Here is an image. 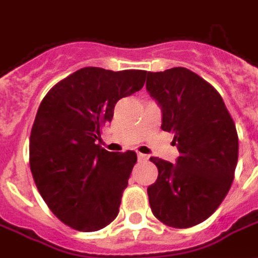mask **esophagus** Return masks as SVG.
Instances as JSON below:
<instances>
[{
    "label": "esophagus",
    "mask_w": 258,
    "mask_h": 258,
    "mask_svg": "<svg viewBox=\"0 0 258 258\" xmlns=\"http://www.w3.org/2000/svg\"><path fill=\"white\" fill-rule=\"evenodd\" d=\"M148 159H149V157L146 156V155H144V153H138V160H140V162H145Z\"/></svg>",
    "instance_id": "34e87169"
}]
</instances>
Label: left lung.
<instances>
[{"mask_svg": "<svg viewBox=\"0 0 258 258\" xmlns=\"http://www.w3.org/2000/svg\"><path fill=\"white\" fill-rule=\"evenodd\" d=\"M146 91L162 110V130L174 134L175 164L151 157L159 175L148 186L152 213L173 228L200 224L227 196L238 163L236 127L221 95L185 68L146 76Z\"/></svg>", "mask_w": 258, "mask_h": 258, "instance_id": "8db88e82", "label": "left lung"}]
</instances>
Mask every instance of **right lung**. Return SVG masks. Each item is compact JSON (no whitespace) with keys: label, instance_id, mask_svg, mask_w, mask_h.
Returning <instances> with one entry per match:
<instances>
[{"label":"right lung","instance_id":"add662e5","mask_svg":"<svg viewBox=\"0 0 258 258\" xmlns=\"http://www.w3.org/2000/svg\"><path fill=\"white\" fill-rule=\"evenodd\" d=\"M146 72L83 68L62 80L40 103L30 135L37 189L59 220L94 232L117 217L137 153L98 145L118 99L145 84Z\"/></svg>","mask_w":258,"mask_h":258}]
</instances>
